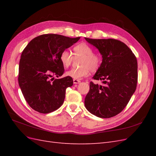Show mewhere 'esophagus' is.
Instances as JSON below:
<instances>
[{"instance_id": "1", "label": "esophagus", "mask_w": 156, "mask_h": 156, "mask_svg": "<svg viewBox=\"0 0 156 156\" xmlns=\"http://www.w3.org/2000/svg\"><path fill=\"white\" fill-rule=\"evenodd\" d=\"M73 82H74V84H79V83H80V80H77V79H74V80H73Z\"/></svg>"}]
</instances>
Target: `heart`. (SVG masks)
<instances>
[{
	"label": "heart",
	"instance_id": "heart-1",
	"mask_svg": "<svg viewBox=\"0 0 156 156\" xmlns=\"http://www.w3.org/2000/svg\"><path fill=\"white\" fill-rule=\"evenodd\" d=\"M73 51L74 57L81 58L80 61L81 67L69 69L66 73V76L79 80L88 76L90 71L94 72L100 68L101 58L98 55L94 54L93 49L88 44L84 42L80 43L74 46ZM59 59L64 67H68L72 64L74 56L70 51L64 50L59 55Z\"/></svg>",
	"mask_w": 156,
	"mask_h": 156
}]
</instances>
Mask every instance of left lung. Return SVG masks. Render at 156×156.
Instances as JSON below:
<instances>
[{
    "label": "left lung",
    "mask_w": 156,
    "mask_h": 156,
    "mask_svg": "<svg viewBox=\"0 0 156 156\" xmlns=\"http://www.w3.org/2000/svg\"><path fill=\"white\" fill-rule=\"evenodd\" d=\"M85 39L98 49L102 58L100 68L92 78L104 80L105 84L90 82L85 107L98 117H112L123 110L136 90L137 58L127 45L117 39Z\"/></svg>",
    "instance_id": "8db88e82"
}]
</instances>
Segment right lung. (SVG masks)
<instances>
[{
    "label": "right lung",
    "instance_id": "1",
    "mask_svg": "<svg viewBox=\"0 0 156 156\" xmlns=\"http://www.w3.org/2000/svg\"><path fill=\"white\" fill-rule=\"evenodd\" d=\"M80 38L44 34L33 39L23 49L18 81L23 97L34 110L46 114L62 105L66 88L73 85V80L69 76L54 80V76L60 77L64 72L61 52Z\"/></svg>",
    "mask_w": 156,
    "mask_h": 156
}]
</instances>
